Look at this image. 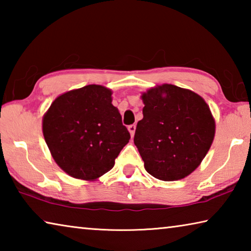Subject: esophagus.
<instances>
[{"label": "esophagus", "instance_id": "1", "mask_svg": "<svg viewBox=\"0 0 251 251\" xmlns=\"http://www.w3.org/2000/svg\"><path fill=\"white\" fill-rule=\"evenodd\" d=\"M135 129H136V125H129L128 126V131H129V134H130V136L131 137H133L134 136V134H135Z\"/></svg>", "mask_w": 251, "mask_h": 251}]
</instances>
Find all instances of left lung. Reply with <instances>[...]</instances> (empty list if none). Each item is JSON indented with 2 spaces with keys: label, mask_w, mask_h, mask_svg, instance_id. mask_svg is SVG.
Wrapping results in <instances>:
<instances>
[{
  "label": "left lung",
  "mask_w": 251,
  "mask_h": 251,
  "mask_svg": "<svg viewBox=\"0 0 251 251\" xmlns=\"http://www.w3.org/2000/svg\"><path fill=\"white\" fill-rule=\"evenodd\" d=\"M143 120L134 143L146 172L157 179L178 180L205 158L215 137L209 106L193 91L163 84L143 93Z\"/></svg>",
  "instance_id": "8db88e82"
}]
</instances>
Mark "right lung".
Segmentation results:
<instances>
[{
	"label": "right lung",
	"mask_w": 251,
	"mask_h": 251,
	"mask_svg": "<svg viewBox=\"0 0 251 251\" xmlns=\"http://www.w3.org/2000/svg\"><path fill=\"white\" fill-rule=\"evenodd\" d=\"M42 126L55 163L83 180H95L110 171L130 138L112 104V91L95 84L56 97Z\"/></svg>",
	"instance_id": "obj_1"
}]
</instances>
